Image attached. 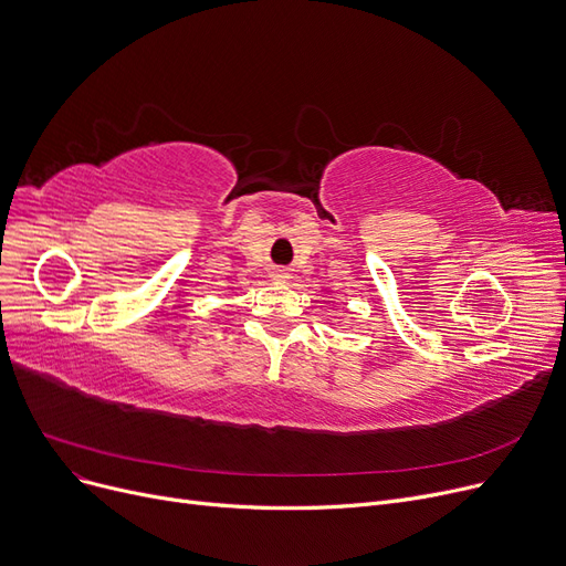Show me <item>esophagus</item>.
<instances>
[{
  "mask_svg": "<svg viewBox=\"0 0 566 566\" xmlns=\"http://www.w3.org/2000/svg\"><path fill=\"white\" fill-rule=\"evenodd\" d=\"M275 280H286V273H277V275H275Z\"/></svg>",
  "mask_w": 566,
  "mask_h": 566,
  "instance_id": "obj_1",
  "label": "esophagus"
}]
</instances>
